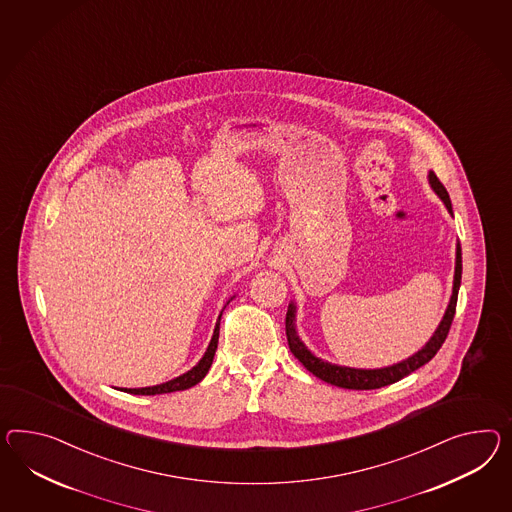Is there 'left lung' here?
Here are the masks:
<instances>
[{"label": "left lung", "instance_id": "8db88e82", "mask_svg": "<svg viewBox=\"0 0 512 512\" xmlns=\"http://www.w3.org/2000/svg\"><path fill=\"white\" fill-rule=\"evenodd\" d=\"M429 184L434 193L444 202L447 211L453 215L451 208V200L447 195L446 187L436 178L433 171L429 172ZM460 278H462V250L460 243L457 241V252H455V276H453V291H451V299L447 304L446 314L442 317L440 325L434 330L431 340L427 341L421 347L418 353L408 356L405 360L392 364V366L377 367V369H360V367H347L332 364L327 360H321L319 356H315L304 343H302L299 334H297V306L295 302H289L288 314H286V334H288V343L291 353L295 354V358L306 367L312 375L325 380L328 384H334L338 388H347V390H377L382 386L394 384L397 380L403 379L410 375L412 371L425 366L434 354L438 353V349L442 347V343L446 341L447 332L453 323L455 317V308H457V297H459Z\"/></svg>", "mask_w": 512, "mask_h": 512}]
</instances>
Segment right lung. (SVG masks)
<instances>
[{
    "label": "right lung",
    "mask_w": 512,
    "mask_h": 512,
    "mask_svg": "<svg viewBox=\"0 0 512 512\" xmlns=\"http://www.w3.org/2000/svg\"><path fill=\"white\" fill-rule=\"evenodd\" d=\"M232 299H234V297H232ZM232 299H230V301H232ZM228 302H226V304H228ZM226 304H224V308H226ZM221 315H223V312H221ZM221 315H219V319H217V323H215V328H213V336H211L210 345H208V349H206L204 356L198 360L197 366L191 367L187 373L180 375V377H176V379L169 380V382L156 384V386H146V388H122V392H128V394L133 395L171 394V392H182V390H187V388H191V386L198 384L200 380L206 377V373L210 371L213 356H215V351H217Z\"/></svg>",
    "instance_id": "1"
}]
</instances>
